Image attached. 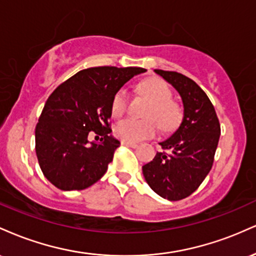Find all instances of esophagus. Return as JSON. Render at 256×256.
Listing matches in <instances>:
<instances>
[{"label": "esophagus", "instance_id": "esophagus-1", "mask_svg": "<svg viewBox=\"0 0 256 256\" xmlns=\"http://www.w3.org/2000/svg\"><path fill=\"white\" fill-rule=\"evenodd\" d=\"M122 144L126 146H131V148H137L138 144L134 142H128V140H122Z\"/></svg>", "mask_w": 256, "mask_h": 256}]
</instances>
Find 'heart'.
Returning <instances> with one entry per match:
<instances>
[{
    "instance_id": "1",
    "label": "heart",
    "mask_w": 256,
    "mask_h": 256,
    "mask_svg": "<svg viewBox=\"0 0 256 256\" xmlns=\"http://www.w3.org/2000/svg\"><path fill=\"white\" fill-rule=\"evenodd\" d=\"M138 92L146 96L152 104L146 113V120L125 119L114 128V134L128 142H140L156 134L158 126L164 131L176 128L182 120V110L172 100V90L161 78H148L138 85ZM128 95L125 89H119L112 100L110 112L114 118H122L128 110Z\"/></svg>"
}]
</instances>
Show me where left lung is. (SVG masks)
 <instances>
[{
	"instance_id": "1",
	"label": "left lung",
	"mask_w": 256,
	"mask_h": 256,
	"mask_svg": "<svg viewBox=\"0 0 256 256\" xmlns=\"http://www.w3.org/2000/svg\"><path fill=\"white\" fill-rule=\"evenodd\" d=\"M155 72L179 92L184 116L178 130L160 143L164 152L142 167L143 176L161 198L179 201L196 192L212 168L220 124L210 100L192 79L174 71Z\"/></svg>"
}]
</instances>
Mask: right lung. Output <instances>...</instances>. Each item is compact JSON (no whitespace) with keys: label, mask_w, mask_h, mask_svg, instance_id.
Listing matches in <instances>:
<instances>
[{"label":"right lung","mask_w":256,"mask_h":256,"mask_svg":"<svg viewBox=\"0 0 256 256\" xmlns=\"http://www.w3.org/2000/svg\"><path fill=\"white\" fill-rule=\"evenodd\" d=\"M140 67L82 70L52 91L36 126V154L44 177L64 192L84 190L107 172L120 142L110 136L114 95ZM94 130L102 136L88 144Z\"/></svg>","instance_id":"obj_1"}]
</instances>
